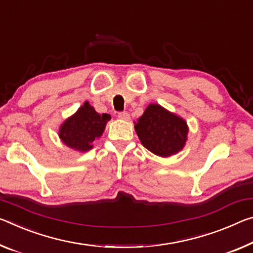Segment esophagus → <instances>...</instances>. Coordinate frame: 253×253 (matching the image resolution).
Returning a JSON list of instances; mask_svg holds the SVG:
<instances>
[{"label": "esophagus", "mask_w": 253, "mask_h": 253, "mask_svg": "<svg viewBox=\"0 0 253 253\" xmlns=\"http://www.w3.org/2000/svg\"><path fill=\"white\" fill-rule=\"evenodd\" d=\"M118 118L122 119V120H129L130 116H129V114H128V112H119Z\"/></svg>", "instance_id": "1"}]
</instances>
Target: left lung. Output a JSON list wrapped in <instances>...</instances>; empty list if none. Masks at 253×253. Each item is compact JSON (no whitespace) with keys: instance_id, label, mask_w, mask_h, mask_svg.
Masks as SVG:
<instances>
[{"instance_id":"1","label":"left lung","mask_w":253,"mask_h":253,"mask_svg":"<svg viewBox=\"0 0 253 253\" xmlns=\"http://www.w3.org/2000/svg\"><path fill=\"white\" fill-rule=\"evenodd\" d=\"M135 124L142 145L152 153L169 158L182 151L188 139L187 122L158 103H151Z\"/></svg>"}]
</instances>
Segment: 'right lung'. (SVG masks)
<instances>
[{
  "label": "right lung",
  "instance_id": "1",
  "mask_svg": "<svg viewBox=\"0 0 253 253\" xmlns=\"http://www.w3.org/2000/svg\"><path fill=\"white\" fill-rule=\"evenodd\" d=\"M110 115H100L89 102L85 101L59 126L58 136L67 147L78 152H87L93 148L95 139L101 137Z\"/></svg>",
  "mask_w": 253,
  "mask_h": 253
}]
</instances>
